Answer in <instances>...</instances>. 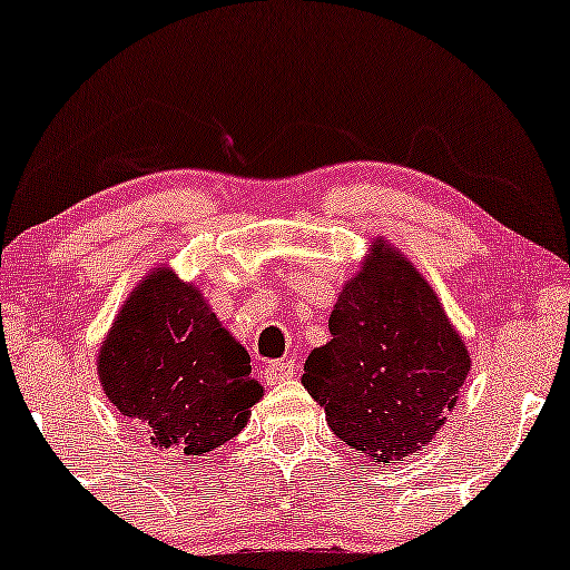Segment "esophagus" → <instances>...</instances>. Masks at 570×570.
I'll list each match as a JSON object with an SVG mask.
<instances>
[{"label":"esophagus","mask_w":570,"mask_h":570,"mask_svg":"<svg viewBox=\"0 0 570 570\" xmlns=\"http://www.w3.org/2000/svg\"><path fill=\"white\" fill-rule=\"evenodd\" d=\"M294 370H297V362L294 358H281V362H271L265 367V383L267 385H278L284 381H289L294 375Z\"/></svg>","instance_id":"esophagus-1"}]
</instances>
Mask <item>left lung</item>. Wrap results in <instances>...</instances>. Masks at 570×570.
Here are the masks:
<instances>
[{"instance_id":"obj_1","label":"left lung","mask_w":570,"mask_h":570,"mask_svg":"<svg viewBox=\"0 0 570 570\" xmlns=\"http://www.w3.org/2000/svg\"><path fill=\"white\" fill-rule=\"evenodd\" d=\"M313 348L303 385L348 448L375 463L426 448L466 381V343L415 265L375 238Z\"/></svg>"}]
</instances>
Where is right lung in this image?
<instances>
[{"label": "right lung", "mask_w": 570, "mask_h": 570, "mask_svg": "<svg viewBox=\"0 0 570 570\" xmlns=\"http://www.w3.org/2000/svg\"><path fill=\"white\" fill-rule=\"evenodd\" d=\"M96 362L109 402L176 458L206 455L233 440L265 394L244 345L198 286L168 265L134 286Z\"/></svg>", "instance_id": "obj_1"}]
</instances>
